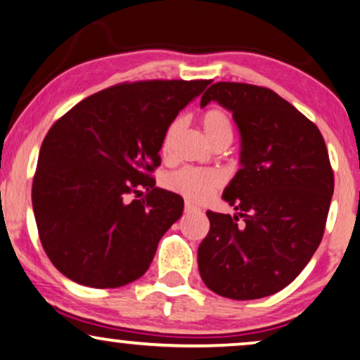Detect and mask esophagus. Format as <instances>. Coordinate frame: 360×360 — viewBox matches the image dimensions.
Returning a JSON list of instances; mask_svg holds the SVG:
<instances>
[{
    "label": "esophagus",
    "instance_id": "34e87169",
    "mask_svg": "<svg viewBox=\"0 0 360 360\" xmlns=\"http://www.w3.org/2000/svg\"><path fill=\"white\" fill-rule=\"evenodd\" d=\"M193 211H200V208H198V206L191 205V203H188V201H186V203H185V213H193Z\"/></svg>",
    "mask_w": 360,
    "mask_h": 360
}]
</instances>
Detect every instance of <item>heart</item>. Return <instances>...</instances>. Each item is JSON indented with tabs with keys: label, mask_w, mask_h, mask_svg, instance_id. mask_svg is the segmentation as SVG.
I'll return each instance as SVG.
<instances>
[{
	"label": "heart",
	"mask_w": 360,
	"mask_h": 360,
	"mask_svg": "<svg viewBox=\"0 0 360 360\" xmlns=\"http://www.w3.org/2000/svg\"><path fill=\"white\" fill-rule=\"evenodd\" d=\"M201 124L208 136V139L214 146L226 144L233 141V124H231L229 115L221 108H210L201 115ZM184 129V117H175L167 126L162 136L160 150L164 155H169L176 137ZM165 186L175 193L185 196L186 200L195 201V203H203L223 186L224 180L221 174L210 169H196V167H184V169L172 172L165 176Z\"/></svg>",
	"instance_id": "1"
}]
</instances>
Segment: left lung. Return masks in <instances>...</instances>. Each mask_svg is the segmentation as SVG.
<instances>
[{
    "label": "left lung",
    "mask_w": 360,
    "mask_h": 360,
    "mask_svg": "<svg viewBox=\"0 0 360 360\" xmlns=\"http://www.w3.org/2000/svg\"><path fill=\"white\" fill-rule=\"evenodd\" d=\"M210 101L233 112L243 169L223 193L239 214L206 211L200 275L221 297H269L298 277L323 239L334 191L326 144L316 124L270 88L218 82L201 106Z\"/></svg>",
    "instance_id": "left-lung-1"
}]
</instances>
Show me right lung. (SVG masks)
I'll list each match as a JSON object with an SVG mask.
<instances>
[{
  "label": "right lung",
  "mask_w": 360,
  "mask_h": 360,
  "mask_svg": "<svg viewBox=\"0 0 360 360\" xmlns=\"http://www.w3.org/2000/svg\"><path fill=\"white\" fill-rule=\"evenodd\" d=\"M210 83L124 82L53 122L39 152L32 208L58 272L93 288L122 287L147 272L160 238L184 213V198L152 176L162 136ZM141 189L146 195L137 200Z\"/></svg>",
  "instance_id": "right-lung-1"
}]
</instances>
